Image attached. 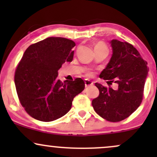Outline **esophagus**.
I'll use <instances>...</instances> for the list:
<instances>
[{
  "instance_id": "obj_1",
  "label": "esophagus",
  "mask_w": 157,
  "mask_h": 157,
  "mask_svg": "<svg viewBox=\"0 0 157 157\" xmlns=\"http://www.w3.org/2000/svg\"><path fill=\"white\" fill-rule=\"evenodd\" d=\"M92 85H93V82H91V80H85V86H86V88L89 87V86H92Z\"/></svg>"
}]
</instances>
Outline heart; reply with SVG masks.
Listing matches in <instances>:
<instances>
[{"label":"heart","mask_w":157,"mask_h":157,"mask_svg":"<svg viewBox=\"0 0 157 157\" xmlns=\"http://www.w3.org/2000/svg\"><path fill=\"white\" fill-rule=\"evenodd\" d=\"M94 50H105L108 52V48L103 43H98L94 47Z\"/></svg>","instance_id":"1"}]
</instances>
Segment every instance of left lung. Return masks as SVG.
Returning <instances> with one entry per match:
<instances>
[{"mask_svg":"<svg viewBox=\"0 0 157 157\" xmlns=\"http://www.w3.org/2000/svg\"><path fill=\"white\" fill-rule=\"evenodd\" d=\"M112 56L100 77L107 80L109 87L95 83L100 94L92 100L97 114L110 122L128 117L141 104L148 68L139 52L132 45L113 39L110 41ZM112 82L117 90L110 87Z\"/></svg>","mask_w":157,"mask_h":157,"instance_id":"8db88e82","label":"left lung"}]
</instances>
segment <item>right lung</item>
<instances>
[{"label": "right lung", "mask_w": 157, "mask_h": 157, "mask_svg": "<svg viewBox=\"0 0 157 157\" xmlns=\"http://www.w3.org/2000/svg\"><path fill=\"white\" fill-rule=\"evenodd\" d=\"M73 40L51 37L29 46L15 74L21 105L30 116L43 122L62 117L70 111L76 95L85 89L81 78L57 79L58 70L74 57Z\"/></svg>", "instance_id": "right-lung-1"}]
</instances>
